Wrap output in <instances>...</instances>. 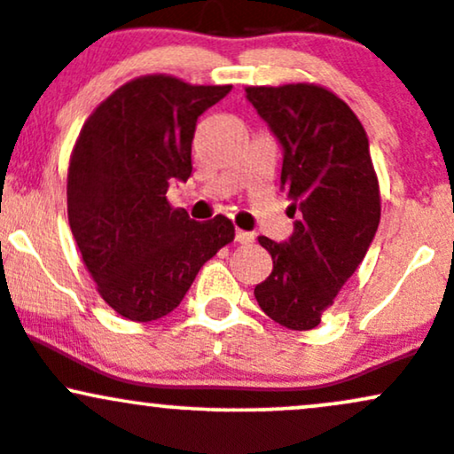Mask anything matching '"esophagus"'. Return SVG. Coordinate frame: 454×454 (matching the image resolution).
<instances>
[{
  "mask_svg": "<svg viewBox=\"0 0 454 454\" xmlns=\"http://www.w3.org/2000/svg\"><path fill=\"white\" fill-rule=\"evenodd\" d=\"M235 241L241 243V246H247V243L254 241V235H252V232H246V231H237Z\"/></svg>",
  "mask_w": 454,
  "mask_h": 454,
  "instance_id": "1",
  "label": "esophagus"
}]
</instances>
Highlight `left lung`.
<instances>
[{
    "label": "left lung",
    "mask_w": 454,
    "mask_h": 454,
    "mask_svg": "<svg viewBox=\"0 0 454 454\" xmlns=\"http://www.w3.org/2000/svg\"><path fill=\"white\" fill-rule=\"evenodd\" d=\"M246 94L280 139V187L293 202L288 215L297 217L286 243L258 237L273 269L254 297L282 327L315 330L380 226L368 136L353 109L318 83L247 86Z\"/></svg>",
    "instance_id": "8db88e82"
}]
</instances>
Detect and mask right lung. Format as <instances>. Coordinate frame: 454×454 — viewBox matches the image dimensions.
I'll list each match as a JSON object with an SVG mask.
<instances>
[{
  "label": "right lung",
  "instance_id": "obj_1",
  "mask_svg": "<svg viewBox=\"0 0 454 454\" xmlns=\"http://www.w3.org/2000/svg\"><path fill=\"white\" fill-rule=\"evenodd\" d=\"M231 88L142 74L98 103L79 131L68 223L98 295L129 321L170 315L204 262L235 239L228 217L193 222L166 196L192 174L198 116Z\"/></svg>",
  "mask_w": 454,
  "mask_h": 454
}]
</instances>
